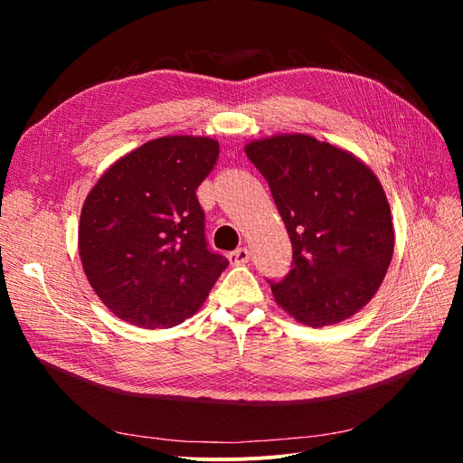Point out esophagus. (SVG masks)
<instances>
[{"instance_id": "34e87169", "label": "esophagus", "mask_w": 463, "mask_h": 463, "mask_svg": "<svg viewBox=\"0 0 463 463\" xmlns=\"http://www.w3.org/2000/svg\"><path fill=\"white\" fill-rule=\"evenodd\" d=\"M228 260H230V264H232V266L247 264V262L250 260V253H249V249H247V247H241V249L233 250V253H230V255H228Z\"/></svg>"}]
</instances>
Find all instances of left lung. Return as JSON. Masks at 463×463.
<instances>
[{"label":"left lung","instance_id":"obj_1","mask_svg":"<svg viewBox=\"0 0 463 463\" xmlns=\"http://www.w3.org/2000/svg\"><path fill=\"white\" fill-rule=\"evenodd\" d=\"M269 181L293 249L276 303L301 325L354 317L381 288L394 255V226L381 181L355 154L305 133L245 145Z\"/></svg>","mask_w":463,"mask_h":463}]
</instances>
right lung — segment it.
I'll use <instances>...</instances> for the list:
<instances>
[{
    "mask_svg": "<svg viewBox=\"0 0 463 463\" xmlns=\"http://www.w3.org/2000/svg\"><path fill=\"white\" fill-rule=\"evenodd\" d=\"M220 143L167 135L111 164L87 194L79 257L89 284L118 318L172 328L197 313L228 260L210 253L197 187Z\"/></svg>",
    "mask_w": 463,
    "mask_h": 463,
    "instance_id": "obj_1",
    "label": "right lung"
}]
</instances>
